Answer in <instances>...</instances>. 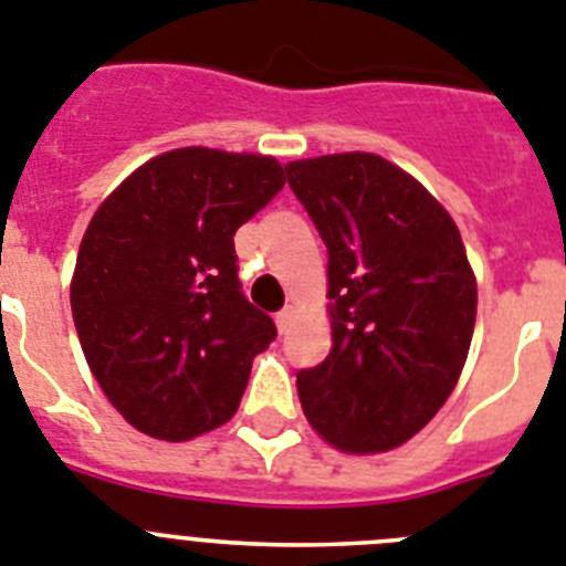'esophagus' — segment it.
Segmentation results:
<instances>
[{"label": "esophagus", "mask_w": 566, "mask_h": 566, "mask_svg": "<svg viewBox=\"0 0 566 566\" xmlns=\"http://www.w3.org/2000/svg\"><path fill=\"white\" fill-rule=\"evenodd\" d=\"M290 318H293V307H284L282 313H279L276 316V324H279V331H287V324H290Z\"/></svg>", "instance_id": "34e87169"}]
</instances>
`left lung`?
<instances>
[{"label": "left lung", "instance_id": "8db88e82", "mask_svg": "<svg viewBox=\"0 0 566 566\" xmlns=\"http://www.w3.org/2000/svg\"><path fill=\"white\" fill-rule=\"evenodd\" d=\"M293 193L322 233L331 356L296 378L313 430L342 453L410 441L464 370L475 273L453 216L419 179L376 154L287 165Z\"/></svg>", "mask_w": 566, "mask_h": 566}]
</instances>
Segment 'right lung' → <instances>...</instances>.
Wrapping results in <instances>:
<instances>
[{
    "instance_id": "obj_1",
    "label": "right lung",
    "mask_w": 566,
    "mask_h": 566,
    "mask_svg": "<svg viewBox=\"0 0 566 566\" xmlns=\"http://www.w3.org/2000/svg\"><path fill=\"white\" fill-rule=\"evenodd\" d=\"M273 156L176 147L102 201L71 279L87 367L122 419L190 441L233 419L276 324L242 296L233 235L284 188Z\"/></svg>"
}]
</instances>
